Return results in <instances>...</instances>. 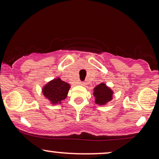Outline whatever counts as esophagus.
Listing matches in <instances>:
<instances>
[{
  "label": "esophagus",
  "instance_id": "1",
  "mask_svg": "<svg viewBox=\"0 0 159 159\" xmlns=\"http://www.w3.org/2000/svg\"><path fill=\"white\" fill-rule=\"evenodd\" d=\"M79 84H80V85H85V83H84V82H80V83H79Z\"/></svg>",
  "mask_w": 159,
  "mask_h": 159
}]
</instances>
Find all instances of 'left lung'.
<instances>
[{
  "instance_id": "1",
  "label": "left lung",
  "mask_w": 159,
  "mask_h": 159,
  "mask_svg": "<svg viewBox=\"0 0 159 159\" xmlns=\"http://www.w3.org/2000/svg\"><path fill=\"white\" fill-rule=\"evenodd\" d=\"M93 91L96 104L104 105L112 99L113 91L105 83H100L96 86Z\"/></svg>"
}]
</instances>
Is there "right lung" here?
I'll list each match as a JSON object with an SVG mask.
<instances>
[{
    "mask_svg": "<svg viewBox=\"0 0 159 159\" xmlns=\"http://www.w3.org/2000/svg\"><path fill=\"white\" fill-rule=\"evenodd\" d=\"M70 85L62 81L60 78H57L50 81L43 89V93L52 104H60L61 101L66 98Z\"/></svg>",
    "mask_w": 159,
    "mask_h": 159,
    "instance_id": "add662e5",
    "label": "right lung"
}]
</instances>
